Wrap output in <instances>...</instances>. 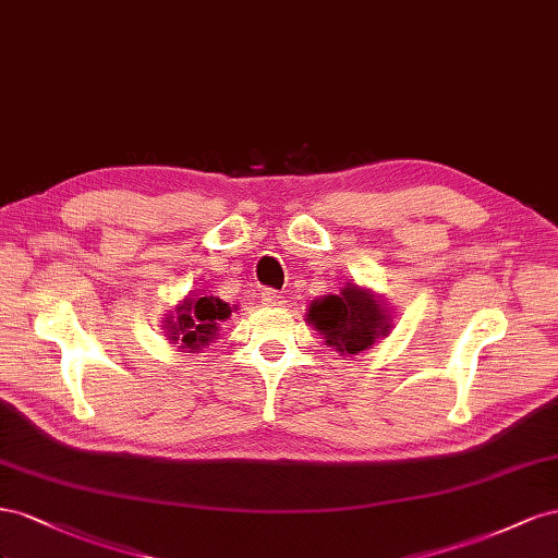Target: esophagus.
<instances>
[{"label":"esophagus","mask_w":558,"mask_h":558,"mask_svg":"<svg viewBox=\"0 0 558 558\" xmlns=\"http://www.w3.org/2000/svg\"><path fill=\"white\" fill-rule=\"evenodd\" d=\"M262 304L264 306H282V294L276 290H264L262 292Z\"/></svg>","instance_id":"esophagus-1"}]
</instances>
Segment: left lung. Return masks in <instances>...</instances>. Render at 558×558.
I'll use <instances>...</instances> for the list:
<instances>
[{
	"label": "left lung",
	"mask_w": 558,
	"mask_h": 558,
	"mask_svg": "<svg viewBox=\"0 0 558 558\" xmlns=\"http://www.w3.org/2000/svg\"><path fill=\"white\" fill-rule=\"evenodd\" d=\"M308 320L317 331L325 333L329 345H337L339 353L348 355L367 350L378 337H386L390 331V315L380 306V301L350 282L341 294L313 301Z\"/></svg>",
	"instance_id": "left-lung-1"
}]
</instances>
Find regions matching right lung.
Masks as SVG:
<instances>
[{"mask_svg": "<svg viewBox=\"0 0 558 558\" xmlns=\"http://www.w3.org/2000/svg\"><path fill=\"white\" fill-rule=\"evenodd\" d=\"M231 315L229 304L217 296H189L178 308V315L168 317L172 341H182L184 348L198 350L217 337V323Z\"/></svg>", "mask_w": 558, "mask_h": 558, "instance_id": "add662e5", "label": "right lung"}]
</instances>
